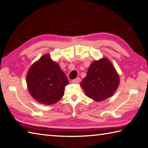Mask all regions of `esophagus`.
Returning a JSON list of instances; mask_svg holds the SVG:
<instances>
[{"instance_id": "34e87169", "label": "esophagus", "mask_w": 148, "mask_h": 148, "mask_svg": "<svg viewBox=\"0 0 148 148\" xmlns=\"http://www.w3.org/2000/svg\"><path fill=\"white\" fill-rule=\"evenodd\" d=\"M80 82V79L79 78H77V79H75L74 80H73L71 81L72 83H79Z\"/></svg>"}]
</instances>
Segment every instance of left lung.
Masks as SVG:
<instances>
[{
    "mask_svg": "<svg viewBox=\"0 0 148 148\" xmlns=\"http://www.w3.org/2000/svg\"><path fill=\"white\" fill-rule=\"evenodd\" d=\"M119 84V75L115 67L108 58L103 57L91 64L80 86L88 97L101 102L113 95Z\"/></svg>",
    "mask_w": 148,
    "mask_h": 148,
    "instance_id": "left-lung-1",
    "label": "left lung"
}]
</instances>
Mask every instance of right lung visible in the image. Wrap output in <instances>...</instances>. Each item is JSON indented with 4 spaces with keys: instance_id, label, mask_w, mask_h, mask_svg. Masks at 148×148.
<instances>
[{
    "instance_id": "add662e5",
    "label": "right lung",
    "mask_w": 148,
    "mask_h": 148,
    "mask_svg": "<svg viewBox=\"0 0 148 148\" xmlns=\"http://www.w3.org/2000/svg\"><path fill=\"white\" fill-rule=\"evenodd\" d=\"M26 83L29 93L36 101L51 105L62 99L69 82L58 64L49 54H45L30 66Z\"/></svg>"
}]
</instances>
